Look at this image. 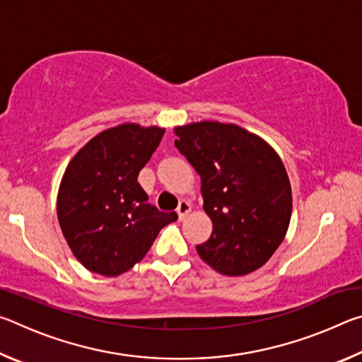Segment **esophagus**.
Segmentation results:
<instances>
[{"mask_svg": "<svg viewBox=\"0 0 362 362\" xmlns=\"http://www.w3.org/2000/svg\"><path fill=\"white\" fill-rule=\"evenodd\" d=\"M189 212H192V204H189L188 201H180L179 207H177V214H179V218L185 220V217L188 216Z\"/></svg>", "mask_w": 362, "mask_h": 362, "instance_id": "34e87169", "label": "esophagus"}]
</instances>
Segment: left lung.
<instances>
[{"instance_id": "8db88e82", "label": "left lung", "mask_w": 362, "mask_h": 362, "mask_svg": "<svg viewBox=\"0 0 362 362\" xmlns=\"http://www.w3.org/2000/svg\"><path fill=\"white\" fill-rule=\"evenodd\" d=\"M175 146L201 177L212 235L196 246L201 259L226 276H244L283 243L292 189L278 153L236 124L201 121L174 129Z\"/></svg>"}]
</instances>
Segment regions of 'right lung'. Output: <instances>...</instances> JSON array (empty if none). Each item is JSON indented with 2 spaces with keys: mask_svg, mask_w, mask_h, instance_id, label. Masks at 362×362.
Masks as SVG:
<instances>
[{
  "mask_svg": "<svg viewBox=\"0 0 362 362\" xmlns=\"http://www.w3.org/2000/svg\"><path fill=\"white\" fill-rule=\"evenodd\" d=\"M163 127L124 122L97 134L79 150L60 182L57 217L78 262L118 276L148 252L158 233L175 222L159 212L137 177L161 142Z\"/></svg>",
  "mask_w": 362,
  "mask_h": 362,
  "instance_id": "1",
  "label": "right lung"
}]
</instances>
